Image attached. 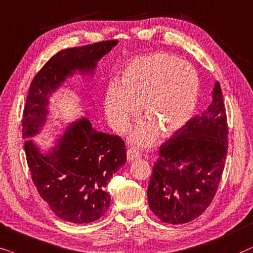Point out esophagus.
<instances>
[{"label":"esophagus","instance_id":"1","mask_svg":"<svg viewBox=\"0 0 253 253\" xmlns=\"http://www.w3.org/2000/svg\"><path fill=\"white\" fill-rule=\"evenodd\" d=\"M140 156H141V154H140L139 150L132 149V148L127 150V161H128V162L137 160V158H139Z\"/></svg>","mask_w":253,"mask_h":253}]
</instances>
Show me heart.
<instances>
[{
    "label": "heart",
    "instance_id": "heart-1",
    "mask_svg": "<svg viewBox=\"0 0 253 253\" xmlns=\"http://www.w3.org/2000/svg\"><path fill=\"white\" fill-rule=\"evenodd\" d=\"M199 80L193 67L168 53H154L133 60L120 79V86L110 85L104 96V111L118 133L129 128L139 114L142 121L132 134L137 146L147 147L158 134L172 135L193 114Z\"/></svg>",
    "mask_w": 253,
    "mask_h": 253
}]
</instances>
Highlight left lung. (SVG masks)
Listing matches in <instances>:
<instances>
[{
	"label": "left lung",
	"instance_id": "1",
	"mask_svg": "<svg viewBox=\"0 0 253 253\" xmlns=\"http://www.w3.org/2000/svg\"><path fill=\"white\" fill-rule=\"evenodd\" d=\"M227 148V114L216 81L210 106L160 148L148 186L153 213L171 224L200 216L217 191Z\"/></svg>",
	"mask_w": 253,
	"mask_h": 253
}]
</instances>
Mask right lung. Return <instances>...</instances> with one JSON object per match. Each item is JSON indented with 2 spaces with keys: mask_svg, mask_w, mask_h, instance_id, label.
I'll list each match as a JSON object with an SVG mask.
<instances>
[{
  "mask_svg": "<svg viewBox=\"0 0 253 253\" xmlns=\"http://www.w3.org/2000/svg\"><path fill=\"white\" fill-rule=\"evenodd\" d=\"M117 43L107 40L56 53L32 80L26 97L22 126L32 180L53 213L67 222L90 223L109 210L107 183L126 163L125 142L98 132L85 117L67 124L46 153L30 139L46 125L53 93L77 73L92 76L99 60Z\"/></svg>",
  "mask_w": 253,
  "mask_h": 253,
  "instance_id": "add662e5",
  "label": "right lung"
}]
</instances>
